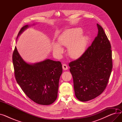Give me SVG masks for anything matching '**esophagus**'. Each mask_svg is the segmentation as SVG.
Returning a JSON list of instances; mask_svg holds the SVG:
<instances>
[{
    "label": "esophagus",
    "instance_id": "1",
    "mask_svg": "<svg viewBox=\"0 0 122 122\" xmlns=\"http://www.w3.org/2000/svg\"><path fill=\"white\" fill-rule=\"evenodd\" d=\"M62 68L64 70H67L68 69V67L66 64H63L62 65Z\"/></svg>",
    "mask_w": 122,
    "mask_h": 122
}]
</instances>
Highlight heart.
<instances>
[{"mask_svg": "<svg viewBox=\"0 0 122 122\" xmlns=\"http://www.w3.org/2000/svg\"><path fill=\"white\" fill-rule=\"evenodd\" d=\"M82 30L80 28H74L66 31L59 38V43L54 42L52 49L54 53L60 56L63 52L60 46L68 47V52L72 58L76 59L85 52L87 42V37L81 36Z\"/></svg>", "mask_w": 122, "mask_h": 122, "instance_id": "1", "label": "heart"}]
</instances>
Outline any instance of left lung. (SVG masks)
<instances>
[{
	"instance_id": "1",
	"label": "left lung",
	"mask_w": 122,
	"mask_h": 122,
	"mask_svg": "<svg viewBox=\"0 0 122 122\" xmlns=\"http://www.w3.org/2000/svg\"><path fill=\"white\" fill-rule=\"evenodd\" d=\"M98 34L92 45L76 60L70 62L76 97L85 102L104 92L113 67L110 42L103 29L97 24Z\"/></svg>"
}]
</instances>
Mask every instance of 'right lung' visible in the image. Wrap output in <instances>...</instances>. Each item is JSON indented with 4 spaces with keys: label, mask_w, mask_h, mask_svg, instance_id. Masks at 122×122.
<instances>
[{
    "label": "right lung",
    "mask_w": 122,
    "mask_h": 122,
    "mask_svg": "<svg viewBox=\"0 0 122 122\" xmlns=\"http://www.w3.org/2000/svg\"><path fill=\"white\" fill-rule=\"evenodd\" d=\"M28 27V25L23 27L18 36ZM12 61L16 80L27 97L41 105L53 103L57 97L59 79L62 73L61 63L46 59L29 64L23 60L16 46Z\"/></svg>",
    "instance_id": "1"
}]
</instances>
